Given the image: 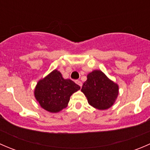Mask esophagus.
Listing matches in <instances>:
<instances>
[{
  "label": "esophagus",
  "mask_w": 150,
  "mask_h": 150,
  "mask_svg": "<svg viewBox=\"0 0 150 150\" xmlns=\"http://www.w3.org/2000/svg\"><path fill=\"white\" fill-rule=\"evenodd\" d=\"M75 83H76V84L79 85L80 87H81V88L82 87V83H81L80 81H75Z\"/></svg>",
  "instance_id": "1"
}]
</instances>
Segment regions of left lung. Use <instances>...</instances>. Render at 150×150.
I'll list each match as a JSON object with an SVG mask.
<instances>
[{
    "label": "left lung",
    "instance_id": "1",
    "mask_svg": "<svg viewBox=\"0 0 150 150\" xmlns=\"http://www.w3.org/2000/svg\"><path fill=\"white\" fill-rule=\"evenodd\" d=\"M81 91L91 106L97 110H104L110 108L115 102L119 93V86L102 71L96 69L88 74Z\"/></svg>",
    "mask_w": 150,
    "mask_h": 150
}]
</instances>
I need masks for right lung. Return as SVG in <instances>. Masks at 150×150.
I'll return each instance as SVG.
<instances>
[{
    "label": "right lung",
    "mask_w": 150,
    "mask_h": 150,
    "mask_svg": "<svg viewBox=\"0 0 150 150\" xmlns=\"http://www.w3.org/2000/svg\"><path fill=\"white\" fill-rule=\"evenodd\" d=\"M80 89L78 85L63 78L61 72L54 69L38 82L34 95L42 108L57 113L67 107L70 96Z\"/></svg>",
    "instance_id": "obj_1"
}]
</instances>
